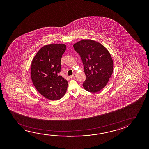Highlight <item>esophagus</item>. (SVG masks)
Returning a JSON list of instances; mask_svg holds the SVG:
<instances>
[{"instance_id":"esophagus-1","label":"esophagus","mask_w":149,"mask_h":149,"mask_svg":"<svg viewBox=\"0 0 149 149\" xmlns=\"http://www.w3.org/2000/svg\"><path fill=\"white\" fill-rule=\"evenodd\" d=\"M75 74H74L73 75H72L70 76V78H73L75 77Z\"/></svg>"}]
</instances>
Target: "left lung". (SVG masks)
Masks as SVG:
<instances>
[{
  "label": "left lung",
  "instance_id": "8db88e82",
  "mask_svg": "<svg viewBox=\"0 0 149 149\" xmlns=\"http://www.w3.org/2000/svg\"><path fill=\"white\" fill-rule=\"evenodd\" d=\"M73 47L84 64L86 80L83 87L88 92L100 91L108 83L113 70L110 53L101 44L88 39L78 42Z\"/></svg>",
  "mask_w": 149,
  "mask_h": 149
}]
</instances>
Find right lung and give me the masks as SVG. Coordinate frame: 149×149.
Instances as JSON below:
<instances>
[{
    "label": "right lung",
    "instance_id": "1",
    "mask_svg": "<svg viewBox=\"0 0 149 149\" xmlns=\"http://www.w3.org/2000/svg\"><path fill=\"white\" fill-rule=\"evenodd\" d=\"M66 49L63 44H51L42 47L33 57L31 78L36 88L45 98L57 100L63 97L68 81L59 75L61 59Z\"/></svg>",
    "mask_w": 149,
    "mask_h": 149
}]
</instances>
